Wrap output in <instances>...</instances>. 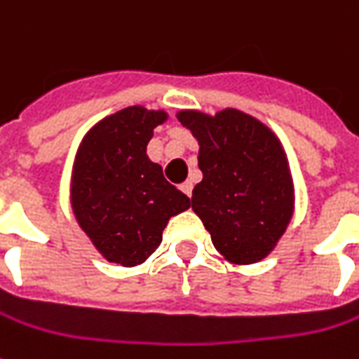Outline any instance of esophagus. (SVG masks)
<instances>
[{
    "label": "esophagus",
    "mask_w": 359,
    "mask_h": 359,
    "mask_svg": "<svg viewBox=\"0 0 359 359\" xmlns=\"http://www.w3.org/2000/svg\"><path fill=\"white\" fill-rule=\"evenodd\" d=\"M180 190H182V192H184L187 196H192V182H190V180H187V182H184V184L180 187Z\"/></svg>",
    "instance_id": "1"
}]
</instances>
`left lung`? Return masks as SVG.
Here are the masks:
<instances>
[{"label":"left lung","instance_id":"obj_1","mask_svg":"<svg viewBox=\"0 0 359 359\" xmlns=\"http://www.w3.org/2000/svg\"><path fill=\"white\" fill-rule=\"evenodd\" d=\"M177 118L198 139L202 180L192 190V210L214 248L238 265L262 262L292 216V179L281 141L240 109L216 116L184 109Z\"/></svg>","mask_w":359,"mask_h":359}]
</instances>
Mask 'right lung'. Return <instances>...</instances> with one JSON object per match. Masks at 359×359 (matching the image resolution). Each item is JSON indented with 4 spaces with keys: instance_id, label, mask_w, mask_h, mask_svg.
<instances>
[{
    "instance_id": "right-lung-1",
    "label": "right lung",
    "mask_w": 359,
    "mask_h": 359,
    "mask_svg": "<svg viewBox=\"0 0 359 359\" xmlns=\"http://www.w3.org/2000/svg\"><path fill=\"white\" fill-rule=\"evenodd\" d=\"M165 111L131 106L104 118L78 147L70 202L80 228L111 263L133 267L159 248L167 222L190 198L149 161L153 129Z\"/></svg>"
}]
</instances>
